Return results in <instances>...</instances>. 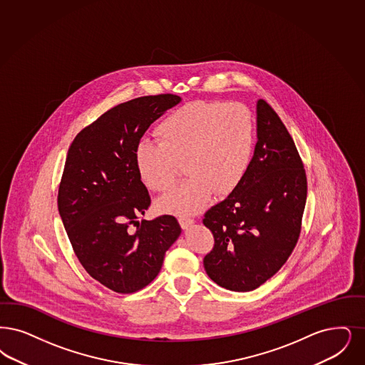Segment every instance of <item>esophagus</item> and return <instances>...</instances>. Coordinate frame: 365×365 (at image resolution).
<instances>
[{
    "mask_svg": "<svg viewBox=\"0 0 365 365\" xmlns=\"http://www.w3.org/2000/svg\"><path fill=\"white\" fill-rule=\"evenodd\" d=\"M179 224H180V227H182L183 230H189L190 227L194 224V220L180 217V219H179Z\"/></svg>",
    "mask_w": 365,
    "mask_h": 365,
    "instance_id": "34e87169",
    "label": "esophagus"
}]
</instances>
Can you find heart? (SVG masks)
Returning a JSON list of instances; mask_svg holds the SVG:
<instances>
[{"mask_svg": "<svg viewBox=\"0 0 365 365\" xmlns=\"http://www.w3.org/2000/svg\"><path fill=\"white\" fill-rule=\"evenodd\" d=\"M159 144L141 141L134 165L152 191L168 189L178 161L189 176L158 201L161 213L192 216L209 205L215 191L228 195L247 174L255 146V123L240 103L194 102L170 113L156 128Z\"/></svg>", "mask_w": 365, "mask_h": 365, "instance_id": "heart-1", "label": "heart"}]
</instances>
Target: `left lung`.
I'll return each mask as SVG.
<instances>
[{
    "mask_svg": "<svg viewBox=\"0 0 365 365\" xmlns=\"http://www.w3.org/2000/svg\"><path fill=\"white\" fill-rule=\"evenodd\" d=\"M257 145L237 189L205 213L215 247L206 274L234 292L257 289L287 262L297 243L307 178L291 134L276 111L257 102Z\"/></svg>",
    "mask_w": 365,
    "mask_h": 365,
    "instance_id": "8db88e82",
    "label": "left lung"
}]
</instances>
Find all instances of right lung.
<instances>
[{"label": "right lung", "instance_id": "right-lung-1", "mask_svg": "<svg viewBox=\"0 0 365 365\" xmlns=\"http://www.w3.org/2000/svg\"><path fill=\"white\" fill-rule=\"evenodd\" d=\"M180 101L165 93L120 103L80 131L68 150L59 216L88 274L111 291L145 288L182 232L174 216L138 221L150 197L134 165L144 133Z\"/></svg>", "mask_w": 365, "mask_h": 365}]
</instances>
